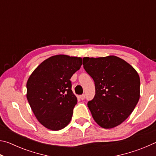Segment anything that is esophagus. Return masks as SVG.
<instances>
[{
	"label": "esophagus",
	"instance_id": "obj_1",
	"mask_svg": "<svg viewBox=\"0 0 156 156\" xmlns=\"http://www.w3.org/2000/svg\"><path fill=\"white\" fill-rule=\"evenodd\" d=\"M84 98H85V95H84V94L80 95V98L81 100H84Z\"/></svg>",
	"mask_w": 156,
	"mask_h": 156
}]
</instances>
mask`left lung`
Listing matches in <instances>:
<instances>
[{"mask_svg": "<svg viewBox=\"0 0 156 156\" xmlns=\"http://www.w3.org/2000/svg\"><path fill=\"white\" fill-rule=\"evenodd\" d=\"M83 66L95 83L96 94L87 103L95 122L104 129L120 125L130 115L140 98L138 72L115 56L84 57Z\"/></svg>", "mask_w": 156, "mask_h": 156, "instance_id": "left-lung-1", "label": "left lung"}]
</instances>
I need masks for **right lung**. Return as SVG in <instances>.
Returning a JSON list of instances; mask_svg holds the SVG:
<instances>
[{"instance_id": "add662e5", "label": "right lung", "mask_w": 156, "mask_h": 156, "mask_svg": "<svg viewBox=\"0 0 156 156\" xmlns=\"http://www.w3.org/2000/svg\"><path fill=\"white\" fill-rule=\"evenodd\" d=\"M80 57L56 55L41 62L27 83V98L37 120L53 131L65 128L72 120L77 98L70 78L80 69Z\"/></svg>"}]
</instances>
